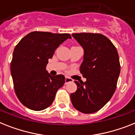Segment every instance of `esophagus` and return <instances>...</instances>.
<instances>
[{"label": "esophagus", "mask_w": 135, "mask_h": 135, "mask_svg": "<svg viewBox=\"0 0 135 135\" xmlns=\"http://www.w3.org/2000/svg\"><path fill=\"white\" fill-rule=\"evenodd\" d=\"M71 82H73V80H72L71 78L69 77H66L65 78V83L66 84H67L69 83H71Z\"/></svg>", "instance_id": "esophagus-1"}]
</instances>
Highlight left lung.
<instances>
[{
	"mask_svg": "<svg viewBox=\"0 0 135 135\" xmlns=\"http://www.w3.org/2000/svg\"><path fill=\"white\" fill-rule=\"evenodd\" d=\"M83 46L84 60L80 72L85 82L75 81L77 90L71 94L73 107L84 114L98 111L113 96L121 66L114 45L105 36L98 33L72 35Z\"/></svg>",
	"mask_w": 135,
	"mask_h": 135,
	"instance_id": "left-lung-1",
	"label": "left lung"
}]
</instances>
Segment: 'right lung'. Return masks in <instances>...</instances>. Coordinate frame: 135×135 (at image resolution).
<instances>
[{
	"label": "right lung",
	"mask_w": 135,
	"mask_h": 135,
	"mask_svg": "<svg viewBox=\"0 0 135 135\" xmlns=\"http://www.w3.org/2000/svg\"><path fill=\"white\" fill-rule=\"evenodd\" d=\"M69 34L32 32L16 46L10 70L17 98L24 106L35 111L52 103L57 91L65 83L63 75H50L46 68L55 50Z\"/></svg>",
	"instance_id": "right-lung-1"
}]
</instances>
